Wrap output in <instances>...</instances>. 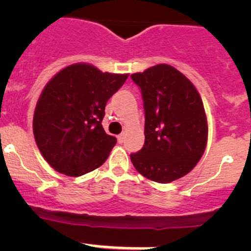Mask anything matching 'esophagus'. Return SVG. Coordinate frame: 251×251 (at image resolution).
<instances>
[{"instance_id": "obj_1", "label": "esophagus", "mask_w": 251, "mask_h": 251, "mask_svg": "<svg viewBox=\"0 0 251 251\" xmlns=\"http://www.w3.org/2000/svg\"><path fill=\"white\" fill-rule=\"evenodd\" d=\"M124 141H125V133H120V135L118 136V142L119 143H123Z\"/></svg>"}]
</instances>
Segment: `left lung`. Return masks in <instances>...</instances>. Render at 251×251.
Listing matches in <instances>:
<instances>
[{
    "label": "left lung",
    "instance_id": "obj_1",
    "mask_svg": "<svg viewBox=\"0 0 251 251\" xmlns=\"http://www.w3.org/2000/svg\"><path fill=\"white\" fill-rule=\"evenodd\" d=\"M141 88L144 146L130 155L148 179L169 183L187 175L201 160L207 142L204 105L193 83L168 64L131 75Z\"/></svg>",
    "mask_w": 251,
    "mask_h": 251
}]
</instances>
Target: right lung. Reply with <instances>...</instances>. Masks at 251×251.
<instances>
[{"label": "right lung", "mask_w": 251, "mask_h": 251, "mask_svg": "<svg viewBox=\"0 0 251 251\" xmlns=\"http://www.w3.org/2000/svg\"><path fill=\"white\" fill-rule=\"evenodd\" d=\"M127 76L76 63L60 70L45 86L32 128L42 156L55 171L77 177L107 160L116 138L102 126L105 104Z\"/></svg>", "instance_id": "1"}]
</instances>
